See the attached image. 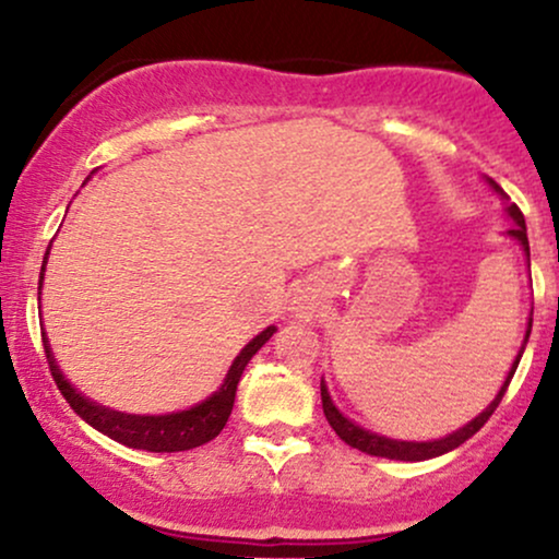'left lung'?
Returning a JSON list of instances; mask_svg holds the SVG:
<instances>
[{
  "label": "left lung",
  "instance_id": "left-lung-1",
  "mask_svg": "<svg viewBox=\"0 0 559 559\" xmlns=\"http://www.w3.org/2000/svg\"><path fill=\"white\" fill-rule=\"evenodd\" d=\"M489 183H491V189L497 191V194L502 197L504 202H507V215H510L512 221H515V223H512L510 228H507V234H510L512 239L521 241V247L525 249V258H528V265H531L528 234H525V221H523L521 207H518V204H512V202H510V197L504 194V189H502V186H499L497 181H491V178H489ZM531 323H534V318H528V331H525V338H523L521 352H518L515 362H512L510 373H507L504 383H502V389H499V394L493 396V402L489 404V407L484 409V413L478 415V418H473L471 423H467V426L460 428V431H454V433L444 436V439H436V441H394V439H386V436H378V433L365 431V428L355 426V423L346 420L344 415L338 413L336 404L331 402L329 389H325V383L320 381V400H323V413H325V420L331 423V428H333V431H336L338 439L346 441V444H349V447L360 449V452H365V454H373V457L407 460V463H418V460H431V457H439V454H444V452H452V449H457L460 444H465V441L471 439L473 433H478L480 428L486 426V420H489L491 415H493V409L499 407V402H502V396H504L507 386H510L512 376H515L518 362H521L525 344H528V336H531Z\"/></svg>",
  "mask_w": 559,
  "mask_h": 559
}]
</instances>
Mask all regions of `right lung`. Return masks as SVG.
Returning a JSON list of instances; mask_svg holds the SVG:
<instances>
[{
    "instance_id": "1",
    "label": "right lung",
    "mask_w": 559,
    "mask_h": 559,
    "mask_svg": "<svg viewBox=\"0 0 559 559\" xmlns=\"http://www.w3.org/2000/svg\"><path fill=\"white\" fill-rule=\"evenodd\" d=\"M49 254V249H47ZM44 265H47V258H44ZM44 265H41V278H44ZM41 288V284H38ZM275 333V325L265 329L260 336H254L243 349L239 352L234 365H230L226 381L223 386L215 391L210 400H204L197 407L183 409V413H173V415H126V413H115V409L99 407V404L88 402L86 396H81L70 383L66 381V376L60 373L57 368L52 349H49L47 336H44V355H47L49 370H52V378L60 389V394L66 396L70 407L81 415L88 426H94L96 431H102L110 439L120 441V444L133 447V449H146V452H186V449H194L213 441L217 433L223 431V426L228 423L230 409H234V400H236V386H239L243 368L247 362L258 355V349L267 342Z\"/></svg>"
}]
</instances>
